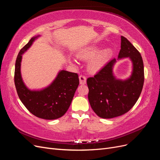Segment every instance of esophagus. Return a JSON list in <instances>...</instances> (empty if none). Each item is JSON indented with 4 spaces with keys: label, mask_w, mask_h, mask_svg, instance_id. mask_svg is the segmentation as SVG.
Instances as JSON below:
<instances>
[{
    "label": "esophagus",
    "mask_w": 160,
    "mask_h": 160,
    "mask_svg": "<svg viewBox=\"0 0 160 160\" xmlns=\"http://www.w3.org/2000/svg\"><path fill=\"white\" fill-rule=\"evenodd\" d=\"M79 83L81 85H85L87 83V79H86V77L84 75H80L79 77Z\"/></svg>",
    "instance_id": "esophagus-1"
}]
</instances>
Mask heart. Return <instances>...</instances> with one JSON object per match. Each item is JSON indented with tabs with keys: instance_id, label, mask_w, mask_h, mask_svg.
<instances>
[{
	"instance_id": "obj_1",
	"label": "heart",
	"mask_w": 160,
	"mask_h": 160,
	"mask_svg": "<svg viewBox=\"0 0 160 160\" xmlns=\"http://www.w3.org/2000/svg\"><path fill=\"white\" fill-rule=\"evenodd\" d=\"M100 50V47L96 45H91L85 47L77 53V57L83 61H89L88 69L91 72H96L101 70L107 63L112 56L113 51L109 47ZM72 62L75 60L72 59Z\"/></svg>"
}]
</instances>
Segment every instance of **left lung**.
Returning a JSON list of instances; mask_svg holds the SVG:
<instances>
[{
    "label": "left lung",
    "instance_id": "left-lung-1",
    "mask_svg": "<svg viewBox=\"0 0 160 160\" xmlns=\"http://www.w3.org/2000/svg\"><path fill=\"white\" fill-rule=\"evenodd\" d=\"M128 57L132 61V71L126 79H117L114 75L113 67L117 60L113 59L87 80L91 107L101 118L111 119L127 113L142 93L144 82L142 57L132 43L122 36L118 59Z\"/></svg>",
    "mask_w": 160,
    "mask_h": 160
}]
</instances>
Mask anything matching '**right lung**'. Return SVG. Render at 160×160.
I'll return each mask as SVG.
<instances>
[{
    "instance_id": "right-lung-1",
    "label": "right lung",
    "mask_w": 160,
    "mask_h": 160,
    "mask_svg": "<svg viewBox=\"0 0 160 160\" xmlns=\"http://www.w3.org/2000/svg\"><path fill=\"white\" fill-rule=\"evenodd\" d=\"M39 37L41 35L31 38L18 52L15 62L14 84L19 99L32 114L44 119H56L62 117L68 110L79 80L77 73L61 70L46 88L38 90L27 88L21 72L22 57Z\"/></svg>"
}]
</instances>
